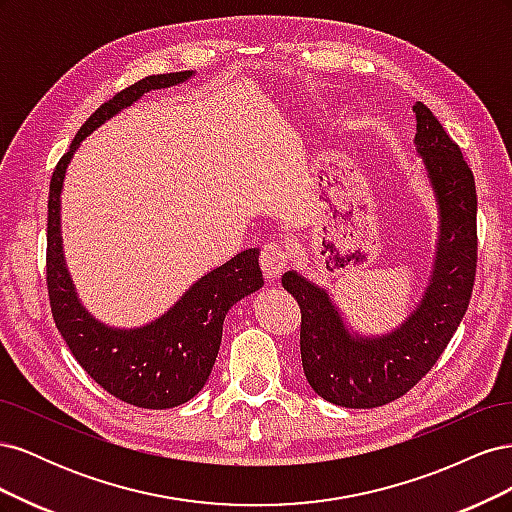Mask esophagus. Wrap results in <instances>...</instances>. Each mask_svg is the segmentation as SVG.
Returning a JSON list of instances; mask_svg holds the SVG:
<instances>
[{"mask_svg": "<svg viewBox=\"0 0 512 512\" xmlns=\"http://www.w3.org/2000/svg\"><path fill=\"white\" fill-rule=\"evenodd\" d=\"M288 267V252L280 243H269L260 252V269L269 282H277Z\"/></svg>", "mask_w": 512, "mask_h": 512, "instance_id": "obj_1", "label": "esophagus"}]
</instances>
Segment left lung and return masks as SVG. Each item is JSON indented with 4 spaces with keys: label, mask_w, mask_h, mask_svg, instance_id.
<instances>
[{
    "label": "left lung",
    "mask_w": 512,
    "mask_h": 512,
    "mask_svg": "<svg viewBox=\"0 0 512 512\" xmlns=\"http://www.w3.org/2000/svg\"><path fill=\"white\" fill-rule=\"evenodd\" d=\"M414 153L436 209L427 284L395 329L350 327L333 294L299 271L282 286L301 307V361L314 393L342 408H378L406 395L436 365L466 314L476 273V190L459 147L423 102L414 104Z\"/></svg>",
    "instance_id": "8db88e82"
}]
</instances>
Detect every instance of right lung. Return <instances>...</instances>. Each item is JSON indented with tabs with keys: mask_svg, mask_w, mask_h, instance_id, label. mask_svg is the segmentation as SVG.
Masks as SVG:
<instances>
[{
	"mask_svg": "<svg viewBox=\"0 0 512 512\" xmlns=\"http://www.w3.org/2000/svg\"><path fill=\"white\" fill-rule=\"evenodd\" d=\"M194 70L153 74L123 89L91 115L64 158L49 194L46 284L57 329L74 359L104 391L126 404L166 410L190 401L207 384L218 359L228 309L265 286L258 247L245 250L205 273L166 312L141 327H113L83 305L66 265L61 237V192L76 149L102 123L126 111L149 91L188 83Z\"/></svg>",
	"mask_w": 512,
	"mask_h": 512,
	"instance_id": "obj_1",
	"label": "right lung"
}]
</instances>
